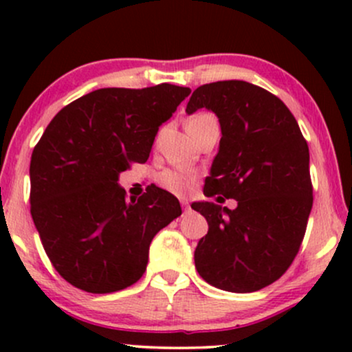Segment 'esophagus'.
I'll return each mask as SVG.
<instances>
[{
	"label": "esophagus",
	"mask_w": 352,
	"mask_h": 352,
	"mask_svg": "<svg viewBox=\"0 0 352 352\" xmlns=\"http://www.w3.org/2000/svg\"><path fill=\"white\" fill-rule=\"evenodd\" d=\"M180 204H182V207H184V208H188V200L182 199V200H180Z\"/></svg>",
	"instance_id": "obj_1"
}]
</instances>
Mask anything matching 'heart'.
<instances>
[{
  "instance_id": "1",
  "label": "heart",
  "mask_w": 352,
  "mask_h": 352,
  "mask_svg": "<svg viewBox=\"0 0 352 352\" xmlns=\"http://www.w3.org/2000/svg\"><path fill=\"white\" fill-rule=\"evenodd\" d=\"M205 119H215V117L210 114H199L193 117L188 124L200 122V120ZM193 182H195V175L190 170H185V168H179V170H164L159 175V184L162 185L165 190L177 193V195H185V193L192 188Z\"/></svg>"
}]
</instances>
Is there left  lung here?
Here are the masks:
<instances>
[{"instance_id":"1","label":"left lung","mask_w":352,"mask_h":352,"mask_svg":"<svg viewBox=\"0 0 352 352\" xmlns=\"http://www.w3.org/2000/svg\"><path fill=\"white\" fill-rule=\"evenodd\" d=\"M215 112L221 139L204 195L193 201L208 221L195 248V268L208 285L252 293L276 281L293 263L313 207L309 148L281 99L245 80H218L193 91L187 114Z\"/></svg>"}]
</instances>
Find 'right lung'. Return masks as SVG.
<instances>
[{
    "label": "right lung",
    "instance_id": "add662e5",
    "mask_svg": "<svg viewBox=\"0 0 352 352\" xmlns=\"http://www.w3.org/2000/svg\"><path fill=\"white\" fill-rule=\"evenodd\" d=\"M188 87H106L60 109L31 155V217L60 276L87 293H114L140 280L152 238L182 215L167 190L125 199L129 164L147 162L159 127Z\"/></svg>",
    "mask_w": 352,
    "mask_h": 352
}]
</instances>
